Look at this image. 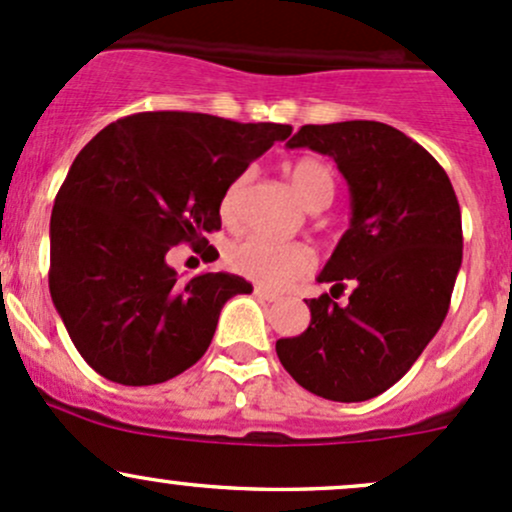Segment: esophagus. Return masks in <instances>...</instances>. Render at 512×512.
Here are the masks:
<instances>
[{"label":"esophagus","instance_id":"34e87169","mask_svg":"<svg viewBox=\"0 0 512 512\" xmlns=\"http://www.w3.org/2000/svg\"><path fill=\"white\" fill-rule=\"evenodd\" d=\"M254 295H256L258 300H263V302H276V300H280V295H278V293H273V290L261 288V285H256V288H254Z\"/></svg>","mask_w":512,"mask_h":512}]
</instances>
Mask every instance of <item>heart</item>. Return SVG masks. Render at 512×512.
<instances>
[{"label":"heart","instance_id":"heart-1","mask_svg":"<svg viewBox=\"0 0 512 512\" xmlns=\"http://www.w3.org/2000/svg\"><path fill=\"white\" fill-rule=\"evenodd\" d=\"M295 190L305 200L307 207H315L320 202L332 200L334 195V180L329 168L317 158H300L293 166ZM246 178L234 180L229 185L227 195L222 200L224 217H234L236 207H239L241 192H244ZM227 263L232 271L239 276L254 280L266 288H288L290 283L300 280L302 276L312 271L315 266V256L305 244L298 241H276L268 236H246V239L234 241L227 251Z\"/></svg>","mask_w":512,"mask_h":512}]
</instances>
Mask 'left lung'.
<instances>
[{"mask_svg":"<svg viewBox=\"0 0 512 512\" xmlns=\"http://www.w3.org/2000/svg\"><path fill=\"white\" fill-rule=\"evenodd\" d=\"M334 158L351 219L320 283L355 285L337 306L305 300L310 327L278 339L285 371L337 403L376 398L410 371L447 317L461 268V212L447 173L420 144L381 122L307 124L285 144Z\"/></svg>","mask_w":512,"mask_h":512,"instance_id":"left-lung-1","label":"left lung"}]
</instances>
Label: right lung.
Here are the masks:
<instances>
[{
	"mask_svg": "<svg viewBox=\"0 0 512 512\" xmlns=\"http://www.w3.org/2000/svg\"><path fill=\"white\" fill-rule=\"evenodd\" d=\"M293 131L197 112H141L104 126L60 185L51 214L53 305L82 359L107 381L153 386L202 359L234 273L180 283L166 254L207 244L219 205L251 161Z\"/></svg>",
	"mask_w": 512,
	"mask_h": 512,
	"instance_id": "1",
	"label": "right lung"
}]
</instances>
